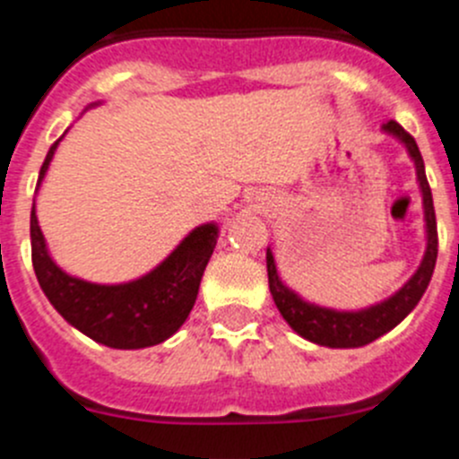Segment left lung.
<instances>
[{
	"mask_svg": "<svg viewBox=\"0 0 459 459\" xmlns=\"http://www.w3.org/2000/svg\"><path fill=\"white\" fill-rule=\"evenodd\" d=\"M383 128L398 140H403L408 147L410 156H412L414 165H417V178L423 192V208H426V229H428V247L426 255H423L421 267L417 269L412 278L405 282L403 288L398 290L392 299L378 303L374 307L359 312H337L328 310V307L312 306L299 299L292 290H288L281 282L276 273V263H273L272 251L267 249V273H269V290L276 307L281 310L282 319L288 321L290 326L306 340L315 342L321 346H331V349H355V346H365L369 342L378 340L394 326H398L410 312L414 310L419 301H421L423 292H426L428 282H430L432 272H435L437 263V220H435V205H432V192L428 186L426 169H423V158L419 152L414 138L405 131L403 126L394 119L383 124Z\"/></svg>",
	"mask_w": 459,
	"mask_h": 459,
	"instance_id": "obj_1",
	"label": "left lung"
}]
</instances>
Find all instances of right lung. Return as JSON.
Masks as SVG:
<instances>
[{
    "instance_id": "right-lung-1",
    "label": "right lung",
    "mask_w": 459,
    "mask_h": 459,
    "mask_svg": "<svg viewBox=\"0 0 459 459\" xmlns=\"http://www.w3.org/2000/svg\"><path fill=\"white\" fill-rule=\"evenodd\" d=\"M61 140L51 144L38 186ZM215 244L217 226H199L147 276L124 285H94L56 267L38 226L36 205L31 208V260L42 292L72 326L113 349L160 344L183 326L196 301L201 276Z\"/></svg>"
}]
</instances>
